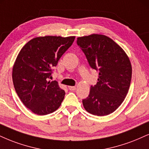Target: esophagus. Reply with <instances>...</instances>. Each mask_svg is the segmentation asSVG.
I'll use <instances>...</instances> for the list:
<instances>
[{
  "mask_svg": "<svg viewBox=\"0 0 149 149\" xmlns=\"http://www.w3.org/2000/svg\"><path fill=\"white\" fill-rule=\"evenodd\" d=\"M76 87H74V86H69V90H71V91L76 90Z\"/></svg>",
  "mask_w": 149,
  "mask_h": 149,
  "instance_id": "obj_1",
  "label": "esophagus"
}]
</instances>
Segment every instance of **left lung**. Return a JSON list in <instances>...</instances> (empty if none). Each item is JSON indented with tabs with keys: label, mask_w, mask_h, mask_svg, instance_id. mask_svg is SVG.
Returning <instances> with one entry per match:
<instances>
[{
	"label": "left lung",
	"mask_w": 149,
	"mask_h": 149,
	"mask_svg": "<svg viewBox=\"0 0 149 149\" xmlns=\"http://www.w3.org/2000/svg\"><path fill=\"white\" fill-rule=\"evenodd\" d=\"M77 44L85 53L90 67L99 71L96 85L82 100L85 109L96 116L115 111L126 98L130 87L132 67L123 50L105 35L78 37Z\"/></svg>",
	"instance_id": "1"
}]
</instances>
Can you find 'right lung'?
Returning a JSON list of instances; mask_svg holds the SVG:
<instances>
[{"label":"right lung","mask_w":149,"mask_h":149,"mask_svg":"<svg viewBox=\"0 0 149 149\" xmlns=\"http://www.w3.org/2000/svg\"><path fill=\"white\" fill-rule=\"evenodd\" d=\"M75 37L46 36L29 41L18 55L12 71L14 88L25 106L46 115L60 106L65 92L51 78L53 68L72 45Z\"/></svg>","instance_id":"right-lung-1"}]
</instances>
